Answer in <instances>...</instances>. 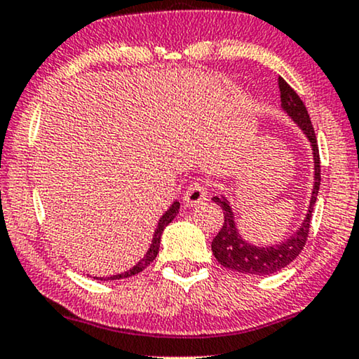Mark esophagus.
<instances>
[{"mask_svg":"<svg viewBox=\"0 0 359 359\" xmlns=\"http://www.w3.org/2000/svg\"><path fill=\"white\" fill-rule=\"evenodd\" d=\"M208 199V191L203 184L194 183L191 184L184 193V204L186 206H198V204L204 203Z\"/></svg>","mask_w":359,"mask_h":359,"instance_id":"34e87169","label":"esophagus"}]
</instances>
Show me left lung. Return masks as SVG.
<instances>
[{
    "label": "left lung",
    "mask_w": 359,
    "mask_h": 359,
    "mask_svg": "<svg viewBox=\"0 0 359 359\" xmlns=\"http://www.w3.org/2000/svg\"><path fill=\"white\" fill-rule=\"evenodd\" d=\"M278 88H280V102L283 111L299 125L310 142L315 163V184L313 191H311L309 211H306V217L302 222V226L287 241H282L273 245H254L242 239L229 201L224 196L212 198V201L217 206H221L222 212H224V222H222L221 231L217 232V236L214 237L211 244L214 257L217 259V262L221 265L231 269V271L248 273V276H271V273L285 269L288 264L299 257L302 249L306 244V237H309L311 212H313V206L320 189V178H322V173H320L318 143H316L315 130L313 125H311L309 111H306V107L302 102L299 94L282 77H278Z\"/></svg>",
    "instance_id": "8db88e82"
}]
</instances>
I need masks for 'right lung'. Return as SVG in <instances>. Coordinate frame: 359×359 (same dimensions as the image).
Instances as JSON below:
<instances>
[{"instance_id":"right-lung-1","label":"right lung","mask_w":359,"mask_h":359,"mask_svg":"<svg viewBox=\"0 0 359 359\" xmlns=\"http://www.w3.org/2000/svg\"><path fill=\"white\" fill-rule=\"evenodd\" d=\"M178 211H180V203L175 201V203L170 206L168 211H166V212L163 214V216L160 217V222H158V226H156V229H155V234H153V241H151V244H150V249L147 250L145 257L140 260V262H138L137 265H133V267L130 269V271L122 272V273H117V276H110V277H94V278H99V280H118V278H127V277L137 276L138 272L145 271L148 265H150V264L153 262V260L156 259L158 250H160V241H161L163 231H165V227L168 226L170 222L175 219L176 214H178Z\"/></svg>"}]
</instances>
